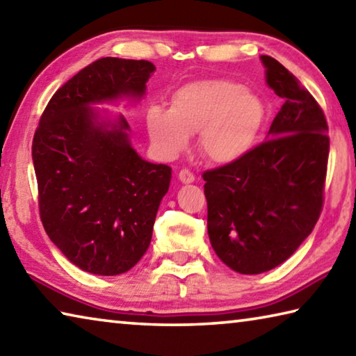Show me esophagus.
<instances>
[{
	"instance_id": "esophagus-1",
	"label": "esophagus",
	"mask_w": 356,
	"mask_h": 356,
	"mask_svg": "<svg viewBox=\"0 0 356 356\" xmlns=\"http://www.w3.org/2000/svg\"><path fill=\"white\" fill-rule=\"evenodd\" d=\"M179 180L184 184H191L195 182V174H193L190 170H182L179 172Z\"/></svg>"
}]
</instances>
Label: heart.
<instances>
[{
	"label": "heart",
	"mask_w": 356,
	"mask_h": 356,
	"mask_svg": "<svg viewBox=\"0 0 356 356\" xmlns=\"http://www.w3.org/2000/svg\"><path fill=\"white\" fill-rule=\"evenodd\" d=\"M265 105L254 92L229 80H201L177 89L170 110L149 108L146 127L160 156L176 159L200 134L202 155L226 165L254 146L265 122Z\"/></svg>",
	"instance_id": "obj_1"
}]
</instances>
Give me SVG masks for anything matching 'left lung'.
Wrapping results in <instances>:
<instances>
[{
  "instance_id": "8db88e82",
  "label": "left lung",
  "mask_w": 356,
  "mask_h": 356,
  "mask_svg": "<svg viewBox=\"0 0 356 356\" xmlns=\"http://www.w3.org/2000/svg\"><path fill=\"white\" fill-rule=\"evenodd\" d=\"M267 84L284 105L268 140L232 163L202 174L207 231L229 268L257 275L291 257L323 207L328 124L308 89L272 56H261Z\"/></svg>"
}]
</instances>
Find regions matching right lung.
Segmentation results:
<instances>
[{"mask_svg":"<svg viewBox=\"0 0 356 356\" xmlns=\"http://www.w3.org/2000/svg\"><path fill=\"white\" fill-rule=\"evenodd\" d=\"M149 61L102 58L63 84L42 113L33 140L39 213L45 232L88 273L129 272L152 238L171 168L143 160L129 124H102L91 104L143 97Z\"/></svg>","mask_w":356,"mask_h":356,"instance_id":"add662e5","label":"right lung"}]
</instances>
